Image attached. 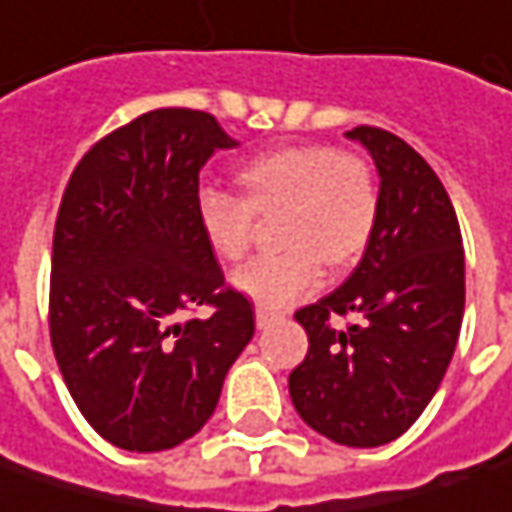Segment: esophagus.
Here are the masks:
<instances>
[{"instance_id":"34e87169","label":"esophagus","mask_w":512,"mask_h":512,"mask_svg":"<svg viewBox=\"0 0 512 512\" xmlns=\"http://www.w3.org/2000/svg\"><path fill=\"white\" fill-rule=\"evenodd\" d=\"M278 318H281V313H278V310H269V307H257L255 310L257 327H269V324H275Z\"/></svg>"}]
</instances>
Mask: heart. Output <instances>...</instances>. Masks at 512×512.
Returning <instances> with one entry per match:
<instances>
[{
	"mask_svg": "<svg viewBox=\"0 0 512 512\" xmlns=\"http://www.w3.org/2000/svg\"><path fill=\"white\" fill-rule=\"evenodd\" d=\"M243 199L217 188L196 196V223L208 249L237 263L252 249L257 217H278L275 240L286 249L246 263L234 286L260 307L281 310L313 292L330 269H347L368 252L379 223L374 167L333 144L266 150L237 170Z\"/></svg>",
	"mask_w": 512,
	"mask_h": 512,
	"instance_id": "1",
	"label": "heart"
}]
</instances>
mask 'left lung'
I'll list each match as a JSON object with an SVG mask.
<instances>
[{
    "mask_svg": "<svg viewBox=\"0 0 512 512\" xmlns=\"http://www.w3.org/2000/svg\"><path fill=\"white\" fill-rule=\"evenodd\" d=\"M347 138L374 156L379 223L345 284L295 313L310 350L289 397L318 435L368 449L403 435L440 388L464 321V243L452 199L414 147L379 127Z\"/></svg>",
    "mask_w": 512,
    "mask_h": 512,
    "instance_id": "8db88e82",
    "label": "left lung"
}]
</instances>
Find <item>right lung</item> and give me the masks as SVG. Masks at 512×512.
I'll list each match as a JSON object with an SVG mask.
<instances>
[{"label":"right lung","mask_w":512,"mask_h":512,"mask_svg":"<svg viewBox=\"0 0 512 512\" xmlns=\"http://www.w3.org/2000/svg\"><path fill=\"white\" fill-rule=\"evenodd\" d=\"M234 144L208 112L153 109L92 144L63 191L48 333L75 406L118 449L194 437L255 336L196 223L199 170ZM196 306L212 316L188 319Z\"/></svg>","instance_id":"add662e5"}]
</instances>
